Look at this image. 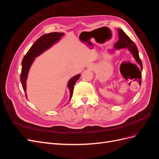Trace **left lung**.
Masks as SVG:
<instances>
[{"label":"left lung","mask_w":159,"mask_h":159,"mask_svg":"<svg viewBox=\"0 0 159 159\" xmlns=\"http://www.w3.org/2000/svg\"><path fill=\"white\" fill-rule=\"evenodd\" d=\"M119 34V40L115 43L114 47L116 49H121L123 48H128V49L132 53L134 58L136 60L137 63L140 65L141 69H143L142 61L139 57V52L137 50V47L135 44L130 39V38L121 29H118Z\"/></svg>","instance_id":"1"}]
</instances>
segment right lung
Segmentation results:
<instances>
[{
	"mask_svg": "<svg viewBox=\"0 0 159 159\" xmlns=\"http://www.w3.org/2000/svg\"><path fill=\"white\" fill-rule=\"evenodd\" d=\"M64 33L59 32H51L49 34H46L40 37L36 41L30 50L28 51L22 61V71L20 74V81L24 91H25L26 97V81L27 78V75L30 67L32 64L34 58L38 56L41 54L43 52H44L48 48H49L53 44L58 41L61 37L64 35ZM80 77V74L77 75L72 78L68 82V88L70 91V99L71 98L72 94H73L74 86L75 84L76 81H78Z\"/></svg>",
	"mask_w": 159,
	"mask_h": 159,
	"instance_id": "add662e5",
	"label": "right lung"
}]
</instances>
